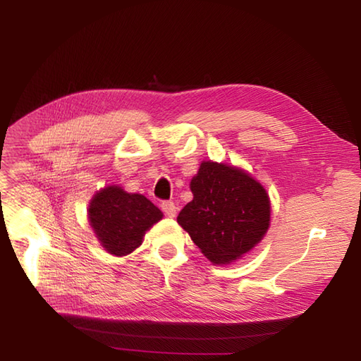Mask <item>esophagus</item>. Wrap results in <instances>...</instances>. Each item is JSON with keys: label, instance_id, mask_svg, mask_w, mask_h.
Returning <instances> with one entry per match:
<instances>
[{"label": "esophagus", "instance_id": "esophagus-1", "mask_svg": "<svg viewBox=\"0 0 361 361\" xmlns=\"http://www.w3.org/2000/svg\"><path fill=\"white\" fill-rule=\"evenodd\" d=\"M161 209H162L164 214H166L170 218H174V216H176V214H178V206L174 204L173 202H164L161 204Z\"/></svg>", "mask_w": 361, "mask_h": 361}]
</instances>
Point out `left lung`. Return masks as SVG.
Returning a JSON list of instances; mask_svg holds the SVG:
<instances>
[{
	"instance_id": "8db88e82",
	"label": "left lung",
	"mask_w": 361,
	"mask_h": 361,
	"mask_svg": "<svg viewBox=\"0 0 361 361\" xmlns=\"http://www.w3.org/2000/svg\"><path fill=\"white\" fill-rule=\"evenodd\" d=\"M190 188L192 200L179 212L178 223L212 264H232L264 239L271 202L250 173L224 162L203 161Z\"/></svg>"
}]
</instances>
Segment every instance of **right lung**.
<instances>
[{
    "label": "right lung",
    "mask_w": 361,
    "mask_h": 361,
    "mask_svg": "<svg viewBox=\"0 0 361 361\" xmlns=\"http://www.w3.org/2000/svg\"><path fill=\"white\" fill-rule=\"evenodd\" d=\"M87 214L97 241L117 257L138 248L146 232L164 216L143 194L128 192L118 185H108L97 191Z\"/></svg>",
    "instance_id": "add662e5"
}]
</instances>
